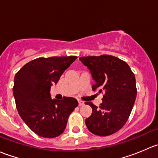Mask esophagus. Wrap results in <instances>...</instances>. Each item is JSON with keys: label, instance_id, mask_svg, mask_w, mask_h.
<instances>
[{"label": "esophagus", "instance_id": "1", "mask_svg": "<svg viewBox=\"0 0 158 158\" xmlns=\"http://www.w3.org/2000/svg\"><path fill=\"white\" fill-rule=\"evenodd\" d=\"M78 102H79V106H83L84 105V102L82 101V100H78Z\"/></svg>", "mask_w": 158, "mask_h": 158}]
</instances>
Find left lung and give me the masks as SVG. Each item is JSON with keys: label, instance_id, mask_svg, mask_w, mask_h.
<instances>
[{"label": "left lung", "instance_id": "1", "mask_svg": "<svg viewBox=\"0 0 158 158\" xmlns=\"http://www.w3.org/2000/svg\"><path fill=\"white\" fill-rule=\"evenodd\" d=\"M79 60L95 80L92 90L104 93L98 107L85 102L92 109L85 125L94 135H112L125 125L133 109L137 95L135 74L126 62L111 55L83 56Z\"/></svg>", "mask_w": 158, "mask_h": 158}]
</instances>
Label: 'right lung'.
Returning <instances> with one entry per match:
<instances>
[{
	"instance_id": "right-lung-1",
	"label": "right lung",
	"mask_w": 158,
	"mask_h": 158,
	"mask_svg": "<svg viewBox=\"0 0 158 158\" xmlns=\"http://www.w3.org/2000/svg\"><path fill=\"white\" fill-rule=\"evenodd\" d=\"M77 56L35 59L15 75L13 92L20 118L35 134L56 138L64 131L78 101L71 97L51 99L50 89Z\"/></svg>"
}]
</instances>
